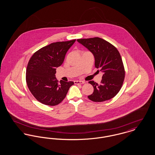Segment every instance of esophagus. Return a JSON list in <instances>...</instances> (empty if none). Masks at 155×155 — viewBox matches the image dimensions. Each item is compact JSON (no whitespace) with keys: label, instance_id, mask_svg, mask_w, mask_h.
Here are the masks:
<instances>
[{"label":"esophagus","instance_id":"esophagus-1","mask_svg":"<svg viewBox=\"0 0 155 155\" xmlns=\"http://www.w3.org/2000/svg\"><path fill=\"white\" fill-rule=\"evenodd\" d=\"M74 82L75 84H83L85 83V82L82 81H74Z\"/></svg>","mask_w":155,"mask_h":155}]
</instances>
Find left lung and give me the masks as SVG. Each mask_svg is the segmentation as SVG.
Wrapping results in <instances>:
<instances>
[{
	"instance_id": "obj_1",
	"label": "left lung",
	"mask_w": 155,
	"mask_h": 155,
	"mask_svg": "<svg viewBox=\"0 0 155 155\" xmlns=\"http://www.w3.org/2000/svg\"><path fill=\"white\" fill-rule=\"evenodd\" d=\"M77 41L92 53L95 66L103 73L100 84L89 81L94 87V92L88 97L95 102L113 98L121 88L125 77L124 67L118 50L109 42L98 37L78 39Z\"/></svg>"
}]
</instances>
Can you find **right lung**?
Listing matches in <instances>:
<instances>
[{"label": "right lung", "mask_w": 155, "mask_h": 155, "mask_svg": "<svg viewBox=\"0 0 155 155\" xmlns=\"http://www.w3.org/2000/svg\"><path fill=\"white\" fill-rule=\"evenodd\" d=\"M75 39L52 43L44 46L31 56L26 70V82L32 95L39 102L56 106L66 97L73 81L56 80V68L64 61L68 50Z\"/></svg>", "instance_id": "1"}]
</instances>
